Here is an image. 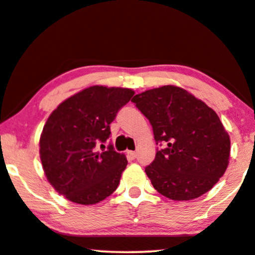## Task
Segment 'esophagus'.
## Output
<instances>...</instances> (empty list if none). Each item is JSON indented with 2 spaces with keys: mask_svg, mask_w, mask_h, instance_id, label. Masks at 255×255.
<instances>
[{
  "mask_svg": "<svg viewBox=\"0 0 255 255\" xmlns=\"http://www.w3.org/2000/svg\"><path fill=\"white\" fill-rule=\"evenodd\" d=\"M126 155H127V157L129 159H135L136 158V152L135 151H131V150H128L126 152Z\"/></svg>",
  "mask_w": 255,
  "mask_h": 255,
  "instance_id": "obj_1",
  "label": "esophagus"
}]
</instances>
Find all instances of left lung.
Returning a JSON list of instances; mask_svg holds the SVG:
<instances>
[{
	"label": "left lung",
	"mask_w": 255,
	"mask_h": 255,
	"mask_svg": "<svg viewBox=\"0 0 255 255\" xmlns=\"http://www.w3.org/2000/svg\"><path fill=\"white\" fill-rule=\"evenodd\" d=\"M131 103L150 122L156 144L145 174L161 195L190 201L204 195L225 172L230 136L216 112L181 87L136 94Z\"/></svg>",
	"instance_id": "8db88e82"
}]
</instances>
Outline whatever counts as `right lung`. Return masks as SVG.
Masks as SVG:
<instances>
[{"label": "right lung", "mask_w": 255, "mask_h": 255, "mask_svg": "<svg viewBox=\"0 0 255 255\" xmlns=\"http://www.w3.org/2000/svg\"><path fill=\"white\" fill-rule=\"evenodd\" d=\"M133 96L129 88L88 87L47 119L39 140L40 161L51 185L69 201L96 204L117 190L128 162L112 142L107 148L104 143L111 136L110 125Z\"/></svg>", "instance_id": "1"}]
</instances>
